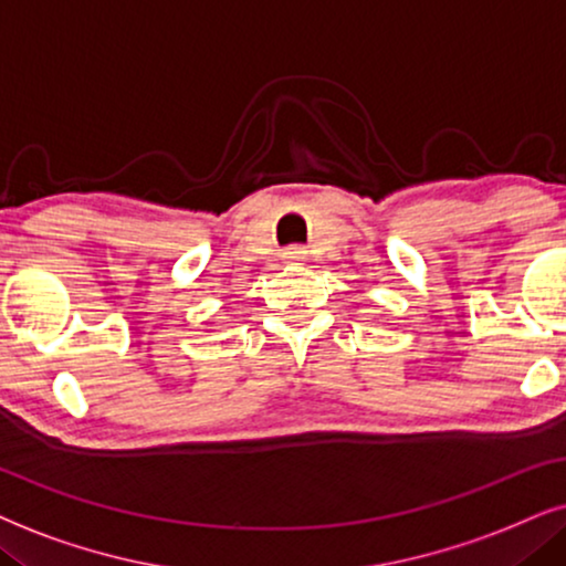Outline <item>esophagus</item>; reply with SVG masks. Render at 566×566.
Here are the masks:
<instances>
[{
	"instance_id": "1",
	"label": "esophagus",
	"mask_w": 566,
	"mask_h": 566,
	"mask_svg": "<svg viewBox=\"0 0 566 566\" xmlns=\"http://www.w3.org/2000/svg\"><path fill=\"white\" fill-rule=\"evenodd\" d=\"M282 259L287 261V263H305L307 261V251H305V248H300V245H292V248H287V251L282 253Z\"/></svg>"
}]
</instances>
